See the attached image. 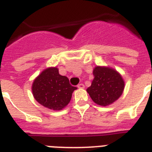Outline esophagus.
Segmentation results:
<instances>
[{"label":"esophagus","instance_id":"obj_1","mask_svg":"<svg viewBox=\"0 0 152 152\" xmlns=\"http://www.w3.org/2000/svg\"><path fill=\"white\" fill-rule=\"evenodd\" d=\"M77 87H78V88H80V89H83L85 87V86H84V84H83V83H80V84L77 85Z\"/></svg>","mask_w":152,"mask_h":152}]
</instances>
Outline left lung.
Here are the masks:
<instances>
[{
  "instance_id": "left-lung-1",
  "label": "left lung",
  "mask_w": 152,
  "mask_h": 152,
  "mask_svg": "<svg viewBox=\"0 0 152 152\" xmlns=\"http://www.w3.org/2000/svg\"><path fill=\"white\" fill-rule=\"evenodd\" d=\"M93 75L91 86L87 91L94 103L109 105L122 95L125 83L117 71L109 67L97 66L94 69Z\"/></svg>"
}]
</instances>
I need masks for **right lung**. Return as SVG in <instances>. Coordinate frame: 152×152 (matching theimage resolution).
I'll return each mask as SVG.
<instances>
[{"label": "right lung", "mask_w": 152, "mask_h": 152, "mask_svg": "<svg viewBox=\"0 0 152 152\" xmlns=\"http://www.w3.org/2000/svg\"><path fill=\"white\" fill-rule=\"evenodd\" d=\"M69 83V79L61 76L56 67L44 69L34 80L32 86L33 97L41 105L61 110L69 103L72 92L76 90Z\"/></svg>", "instance_id": "obj_1"}]
</instances>
